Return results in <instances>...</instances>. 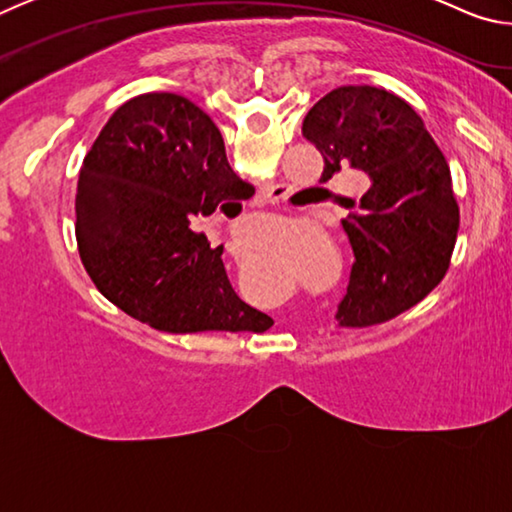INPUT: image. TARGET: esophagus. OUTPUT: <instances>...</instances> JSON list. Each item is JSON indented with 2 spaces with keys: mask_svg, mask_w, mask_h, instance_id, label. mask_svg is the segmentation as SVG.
<instances>
[{
  "mask_svg": "<svg viewBox=\"0 0 512 512\" xmlns=\"http://www.w3.org/2000/svg\"><path fill=\"white\" fill-rule=\"evenodd\" d=\"M259 194H262V201L264 203H277V201H280V198H282V187H277V185H264L262 187V192H259ZM228 253L232 255V259H235V262L239 264L241 262V259H246V248L244 246H241V244H237V241H232V244H228Z\"/></svg>",
  "mask_w": 512,
  "mask_h": 512,
  "instance_id": "1",
  "label": "esophagus"
}]
</instances>
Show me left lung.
<instances>
[{"label":"left lung","instance_id":"left-lung-1","mask_svg":"<svg viewBox=\"0 0 512 512\" xmlns=\"http://www.w3.org/2000/svg\"><path fill=\"white\" fill-rule=\"evenodd\" d=\"M302 135L323 155V183L341 167L368 173V192L343 219L354 264L336 318L386 323L427 298L452 262L458 205L445 155L409 103L372 85L327 92Z\"/></svg>","mask_w":512,"mask_h":512}]
</instances>
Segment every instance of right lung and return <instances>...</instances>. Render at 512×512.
I'll list each match as a JSON object with an SVG mask.
<instances>
[{
    "label": "right lung",
    "mask_w": 512,
    "mask_h": 512,
    "mask_svg": "<svg viewBox=\"0 0 512 512\" xmlns=\"http://www.w3.org/2000/svg\"><path fill=\"white\" fill-rule=\"evenodd\" d=\"M253 194L201 108L180 94H140L115 110L83 160L81 262L112 305L162 332H264L273 320L232 289L223 246L192 230L194 216Z\"/></svg>",
    "instance_id": "1"
}]
</instances>
